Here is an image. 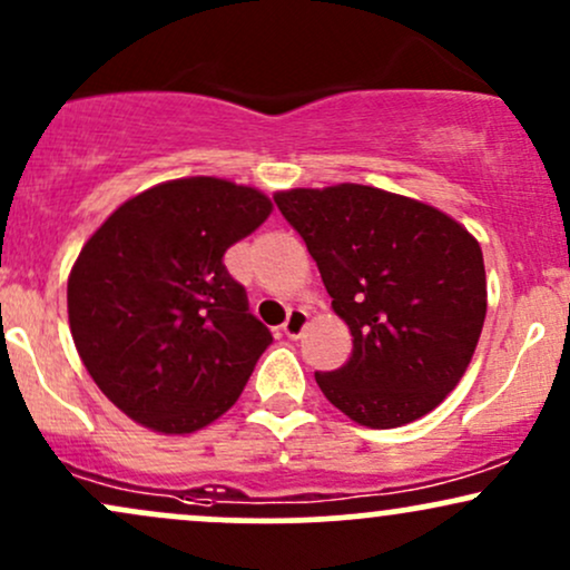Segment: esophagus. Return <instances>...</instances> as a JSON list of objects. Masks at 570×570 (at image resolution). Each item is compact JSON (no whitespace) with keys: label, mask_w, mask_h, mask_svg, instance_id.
<instances>
[{"label":"esophagus","mask_w":570,"mask_h":570,"mask_svg":"<svg viewBox=\"0 0 570 570\" xmlns=\"http://www.w3.org/2000/svg\"><path fill=\"white\" fill-rule=\"evenodd\" d=\"M305 324H307V313L303 311V307H292V311L286 313V322H284V326H281V330H284L286 337L297 340L299 335H303Z\"/></svg>","instance_id":"obj_1"}]
</instances>
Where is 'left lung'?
<instances>
[{
	"mask_svg": "<svg viewBox=\"0 0 570 570\" xmlns=\"http://www.w3.org/2000/svg\"><path fill=\"white\" fill-rule=\"evenodd\" d=\"M353 337L318 389L351 421L396 429L466 372L488 311L482 248L448 214L364 185L273 195Z\"/></svg>",
	"mask_w": 570,
	"mask_h": 570,
	"instance_id": "obj_1",
	"label": "left lung"
}]
</instances>
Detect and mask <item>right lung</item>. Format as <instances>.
I'll use <instances>...</instances> for the list:
<instances>
[{
  "label": "right lung",
  "mask_w": 570,
  "mask_h": 570,
  "mask_svg": "<svg viewBox=\"0 0 570 570\" xmlns=\"http://www.w3.org/2000/svg\"><path fill=\"white\" fill-rule=\"evenodd\" d=\"M259 189L193 176L136 195L82 246L69 326L98 389L128 417L189 434L238 402L273 343L225 252L271 214Z\"/></svg>",
  "instance_id": "1"
}]
</instances>
